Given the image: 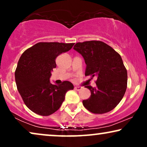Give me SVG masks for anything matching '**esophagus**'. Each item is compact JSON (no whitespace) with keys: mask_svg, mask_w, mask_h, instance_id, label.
I'll list each match as a JSON object with an SVG mask.
<instances>
[{"mask_svg":"<svg viewBox=\"0 0 147 147\" xmlns=\"http://www.w3.org/2000/svg\"><path fill=\"white\" fill-rule=\"evenodd\" d=\"M82 89V87H80V86H75V90L77 91H79Z\"/></svg>","mask_w":147,"mask_h":147,"instance_id":"obj_1","label":"esophagus"}]
</instances>
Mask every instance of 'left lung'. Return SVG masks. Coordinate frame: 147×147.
<instances>
[{
	"label": "left lung",
	"mask_w": 147,
	"mask_h": 147,
	"mask_svg": "<svg viewBox=\"0 0 147 147\" xmlns=\"http://www.w3.org/2000/svg\"><path fill=\"white\" fill-rule=\"evenodd\" d=\"M73 49L84 58L85 75L97 77L96 87H85L90 90L91 96L83 100V106L96 114L112 111L122 100L127 89V70L121 55L98 40L77 42Z\"/></svg>",
	"instance_id": "8db88e82"
}]
</instances>
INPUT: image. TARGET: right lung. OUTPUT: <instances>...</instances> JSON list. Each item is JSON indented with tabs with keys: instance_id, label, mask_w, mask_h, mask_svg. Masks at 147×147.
<instances>
[{
	"instance_id": "add662e5",
	"label": "right lung",
	"mask_w": 147,
	"mask_h": 147,
	"mask_svg": "<svg viewBox=\"0 0 147 147\" xmlns=\"http://www.w3.org/2000/svg\"><path fill=\"white\" fill-rule=\"evenodd\" d=\"M74 43L38 42L26 50L18 61L15 79L20 96L30 110L48 116L58 110L68 90H73L70 81L53 85L50 81L55 58L71 49Z\"/></svg>"
}]
</instances>
